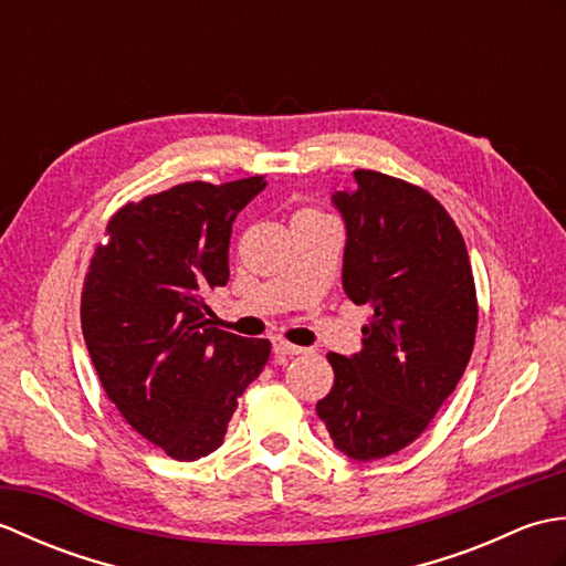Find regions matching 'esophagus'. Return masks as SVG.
<instances>
[{"label":"esophagus","instance_id":"obj_1","mask_svg":"<svg viewBox=\"0 0 566 566\" xmlns=\"http://www.w3.org/2000/svg\"><path fill=\"white\" fill-rule=\"evenodd\" d=\"M272 350H274L276 355H282V357H294V355L306 353L304 347L292 345V343H286V340H274V343H272Z\"/></svg>","mask_w":566,"mask_h":566}]
</instances>
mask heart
I'll return each instance as SVG.
<instances>
[{"mask_svg":"<svg viewBox=\"0 0 566 566\" xmlns=\"http://www.w3.org/2000/svg\"><path fill=\"white\" fill-rule=\"evenodd\" d=\"M306 213H311V211H306Z\"/></svg>","mask_w":566,"mask_h":566,"instance_id":"heart-1","label":"heart"}]
</instances>
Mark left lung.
Wrapping results in <instances>:
<instances>
[{"label": "left lung", "instance_id": "8db88e82", "mask_svg": "<svg viewBox=\"0 0 566 566\" xmlns=\"http://www.w3.org/2000/svg\"><path fill=\"white\" fill-rule=\"evenodd\" d=\"M335 191L345 221L343 290L371 318L363 350L328 355L335 384L316 403L335 450L381 460L428 428L472 357L476 292L464 238L426 189L357 170Z\"/></svg>", "mask_w": 566, "mask_h": 566}]
</instances>
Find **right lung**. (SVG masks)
I'll use <instances>...</instances> for the list:
<instances>
[{
	"mask_svg": "<svg viewBox=\"0 0 566 566\" xmlns=\"http://www.w3.org/2000/svg\"><path fill=\"white\" fill-rule=\"evenodd\" d=\"M264 177L187 182L118 209L82 290V335L128 426L179 462L221 448L270 340L213 326L203 304L228 282L235 216Z\"/></svg>",
	"mask_w": 566,
	"mask_h": 566,
	"instance_id": "1",
	"label": "right lung"
}]
</instances>
